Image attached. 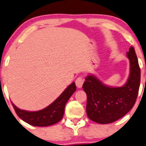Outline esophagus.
I'll return each instance as SVG.
<instances>
[{
  "instance_id": "1",
  "label": "esophagus",
  "mask_w": 146,
  "mask_h": 146,
  "mask_svg": "<svg viewBox=\"0 0 146 146\" xmlns=\"http://www.w3.org/2000/svg\"><path fill=\"white\" fill-rule=\"evenodd\" d=\"M84 79L82 78V77H81L77 78L76 80H75V84H76V86L78 88H82L83 84H84Z\"/></svg>"
}]
</instances>
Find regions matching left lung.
<instances>
[{
    "label": "left lung",
    "mask_w": 146,
    "mask_h": 146,
    "mask_svg": "<svg viewBox=\"0 0 146 146\" xmlns=\"http://www.w3.org/2000/svg\"><path fill=\"white\" fill-rule=\"evenodd\" d=\"M130 61V75L125 86L110 88L96 77L89 75L83 84L87 94L88 118L100 124L113 123L125 116L133 107L139 92L141 71L135 49L127 53Z\"/></svg>",
    "instance_id": "8db88e82"
}]
</instances>
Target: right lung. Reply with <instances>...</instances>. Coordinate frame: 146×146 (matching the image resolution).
<instances>
[{"instance_id": "right-lung-1", "label": "right lung", "mask_w": 146, "mask_h": 146, "mask_svg": "<svg viewBox=\"0 0 146 146\" xmlns=\"http://www.w3.org/2000/svg\"><path fill=\"white\" fill-rule=\"evenodd\" d=\"M76 90L74 82L67 87L60 96L50 105L39 111L29 112L13 106L16 114L20 119L28 124L36 127H47L59 122L63 117L64 106L72 94Z\"/></svg>"}]
</instances>
